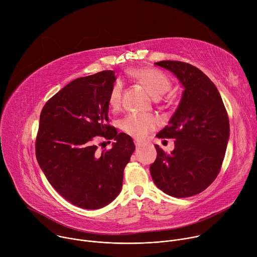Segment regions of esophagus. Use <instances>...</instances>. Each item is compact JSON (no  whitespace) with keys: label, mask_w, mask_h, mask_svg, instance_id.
<instances>
[{"label":"esophagus","mask_w":257,"mask_h":257,"mask_svg":"<svg viewBox=\"0 0 257 257\" xmlns=\"http://www.w3.org/2000/svg\"><path fill=\"white\" fill-rule=\"evenodd\" d=\"M134 142H135V145H136V148H140V146H142L143 144H145L144 142H142V141H140V140H135Z\"/></svg>","instance_id":"esophagus-1"}]
</instances>
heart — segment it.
Returning a JSON list of instances; mask_svg holds the SVG:
<instances>
[{
	"label": "heart",
	"mask_w": 257,
	"mask_h": 257,
	"mask_svg": "<svg viewBox=\"0 0 257 257\" xmlns=\"http://www.w3.org/2000/svg\"><path fill=\"white\" fill-rule=\"evenodd\" d=\"M130 75L145 86L150 94L155 98H160L171 88L170 79L163 72L148 67L133 68ZM121 84L116 83L108 96V102L113 108L118 107L121 101ZM158 125V121L150 116L142 114H130L121 123L122 129L129 135L136 138H144Z\"/></svg>",
	"instance_id": "heart-1"
}]
</instances>
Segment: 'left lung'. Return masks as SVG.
Returning a JSON list of instances; mask_svg holds the SVG:
<instances>
[{"mask_svg":"<svg viewBox=\"0 0 257 257\" xmlns=\"http://www.w3.org/2000/svg\"><path fill=\"white\" fill-rule=\"evenodd\" d=\"M155 64L171 71L184 91L169 124L157 135L175 139V149L167 155L155 145L158 157L151 175L168 195L193 196L206 189L221 170L230 137L228 114L217 88L198 68L179 61Z\"/></svg>","mask_w":257,"mask_h":257,"instance_id":"1","label":"left lung"}]
</instances>
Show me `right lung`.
Returning a JSON list of instances; mask_svg holds the SVG:
<instances>
[{"mask_svg": "<svg viewBox=\"0 0 257 257\" xmlns=\"http://www.w3.org/2000/svg\"><path fill=\"white\" fill-rule=\"evenodd\" d=\"M115 81L112 70L77 78L50 98L41 113L36 160L55 190L81 208L103 207L119 195L135 150L128 134L106 124ZM97 136L114 139L112 149L98 154L93 143Z\"/></svg>", "mask_w": 257, "mask_h": 257, "instance_id": "add662e5", "label": "right lung"}]
</instances>
